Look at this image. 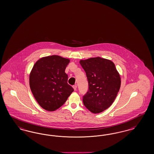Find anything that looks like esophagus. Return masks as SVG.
<instances>
[{
	"label": "esophagus",
	"instance_id": "obj_1",
	"mask_svg": "<svg viewBox=\"0 0 154 154\" xmlns=\"http://www.w3.org/2000/svg\"><path fill=\"white\" fill-rule=\"evenodd\" d=\"M77 85H73V88L74 90H77Z\"/></svg>",
	"mask_w": 154,
	"mask_h": 154
}]
</instances>
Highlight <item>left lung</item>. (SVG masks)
Masks as SVG:
<instances>
[{
    "label": "left lung",
    "mask_w": 154,
    "mask_h": 154,
    "mask_svg": "<svg viewBox=\"0 0 154 154\" xmlns=\"http://www.w3.org/2000/svg\"><path fill=\"white\" fill-rule=\"evenodd\" d=\"M84 69L89 90L83 103L91 112H103L111 106L121 87V77L112 61L100 57L80 60Z\"/></svg>",
    "instance_id": "8db88e82"
}]
</instances>
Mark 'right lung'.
Masks as SVG:
<instances>
[{
    "instance_id": "right-lung-1",
    "label": "right lung",
    "mask_w": 154,
    "mask_h": 154,
    "mask_svg": "<svg viewBox=\"0 0 154 154\" xmlns=\"http://www.w3.org/2000/svg\"><path fill=\"white\" fill-rule=\"evenodd\" d=\"M70 62L57 55L39 59L29 75V86L35 100L44 109L49 112L63 106L74 91L68 84L65 70Z\"/></svg>"
}]
</instances>
